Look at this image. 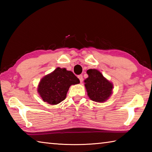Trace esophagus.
<instances>
[{
  "label": "esophagus",
  "mask_w": 152,
  "mask_h": 152,
  "mask_svg": "<svg viewBox=\"0 0 152 152\" xmlns=\"http://www.w3.org/2000/svg\"><path fill=\"white\" fill-rule=\"evenodd\" d=\"M78 78L80 80V82H83V76H82V75H79L78 76Z\"/></svg>",
  "instance_id": "esophagus-1"
}]
</instances>
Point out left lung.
I'll list each match as a JSON object with an SVG mask.
<instances>
[{
  "label": "left lung",
  "mask_w": 152,
  "mask_h": 152,
  "mask_svg": "<svg viewBox=\"0 0 152 152\" xmlns=\"http://www.w3.org/2000/svg\"><path fill=\"white\" fill-rule=\"evenodd\" d=\"M86 72L88 77L84 80V86L88 96L93 101L105 102L113 93V84L96 69H90Z\"/></svg>",
  "instance_id": "1"
}]
</instances>
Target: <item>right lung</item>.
<instances>
[{
  "label": "right lung",
  "mask_w": 152,
  "mask_h": 152,
  "mask_svg": "<svg viewBox=\"0 0 152 152\" xmlns=\"http://www.w3.org/2000/svg\"><path fill=\"white\" fill-rule=\"evenodd\" d=\"M78 83L79 79L72 72L58 67L41 80L37 91L43 101L54 105L66 99L67 92L71 85Z\"/></svg>",
  "instance_id": "add662e5"
}]
</instances>
